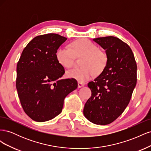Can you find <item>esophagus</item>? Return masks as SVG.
Instances as JSON below:
<instances>
[{
    "mask_svg": "<svg viewBox=\"0 0 151 151\" xmlns=\"http://www.w3.org/2000/svg\"><path fill=\"white\" fill-rule=\"evenodd\" d=\"M84 86V84L81 83H79V82H78V88H82V87H83Z\"/></svg>",
    "mask_w": 151,
    "mask_h": 151,
    "instance_id": "1",
    "label": "esophagus"
}]
</instances>
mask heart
I'll list each match as a JSON object with an SVG mask.
<instances>
[{
	"instance_id": "1",
	"label": "heart",
	"mask_w": 151,
	"mask_h": 151,
	"mask_svg": "<svg viewBox=\"0 0 151 151\" xmlns=\"http://www.w3.org/2000/svg\"><path fill=\"white\" fill-rule=\"evenodd\" d=\"M76 55L85 56L81 68H74L67 71L69 78L84 83L91 79L96 73L101 72L106 65L107 55L91 41L83 39L75 41L68 47H59L56 52V57L60 64L65 68H70L74 65Z\"/></svg>"
}]
</instances>
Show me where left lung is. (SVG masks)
Masks as SVG:
<instances>
[{"instance_id": "left-lung-1", "label": "left lung", "mask_w": 151, "mask_h": 151, "mask_svg": "<svg viewBox=\"0 0 151 151\" xmlns=\"http://www.w3.org/2000/svg\"><path fill=\"white\" fill-rule=\"evenodd\" d=\"M106 52V65L88 83L91 96L83 113L91 122L108 125L122 115L129 104L137 83V63L130 47L115 36L93 39Z\"/></svg>"}]
</instances>
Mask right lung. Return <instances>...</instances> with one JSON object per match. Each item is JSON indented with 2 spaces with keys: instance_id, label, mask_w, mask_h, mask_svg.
<instances>
[{
  "instance_id": "1",
  "label": "right lung",
  "mask_w": 151,
  "mask_h": 151,
  "mask_svg": "<svg viewBox=\"0 0 151 151\" xmlns=\"http://www.w3.org/2000/svg\"><path fill=\"white\" fill-rule=\"evenodd\" d=\"M66 40L55 33L36 36L17 62L18 96L24 112L34 121L46 122L58 115L65 98L77 88L76 79H60L65 70L56 52Z\"/></svg>"
}]
</instances>
